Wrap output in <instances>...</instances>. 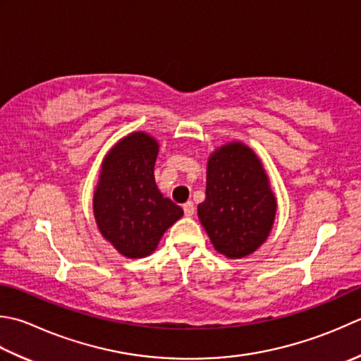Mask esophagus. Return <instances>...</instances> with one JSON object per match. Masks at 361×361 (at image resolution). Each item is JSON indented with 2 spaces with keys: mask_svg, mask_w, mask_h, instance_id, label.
I'll return each mask as SVG.
<instances>
[{
  "mask_svg": "<svg viewBox=\"0 0 361 361\" xmlns=\"http://www.w3.org/2000/svg\"><path fill=\"white\" fill-rule=\"evenodd\" d=\"M183 209H185V214H186L188 217H190V216H192V214L195 213V207H194L192 202H186L185 204H183Z\"/></svg>",
  "mask_w": 361,
  "mask_h": 361,
  "instance_id": "34e87169",
  "label": "esophagus"
}]
</instances>
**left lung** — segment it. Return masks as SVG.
<instances>
[{
  "label": "left lung",
  "instance_id": "1",
  "mask_svg": "<svg viewBox=\"0 0 361 361\" xmlns=\"http://www.w3.org/2000/svg\"><path fill=\"white\" fill-rule=\"evenodd\" d=\"M204 194L197 213L219 253L243 258L269 236L277 200L252 148L230 142L211 153Z\"/></svg>",
  "mask_w": 361,
  "mask_h": 361
}]
</instances>
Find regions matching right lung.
Returning a JSON list of instances; mask_svg holds the SVG:
<instances>
[{
	"mask_svg": "<svg viewBox=\"0 0 361 361\" xmlns=\"http://www.w3.org/2000/svg\"><path fill=\"white\" fill-rule=\"evenodd\" d=\"M158 140L137 131L111 148L94 194V216L106 241L126 258H144L157 249L164 231L183 209L154 183Z\"/></svg>",
	"mask_w": 361,
	"mask_h": 361,
	"instance_id": "right-lung-1",
	"label": "right lung"
}]
</instances>
